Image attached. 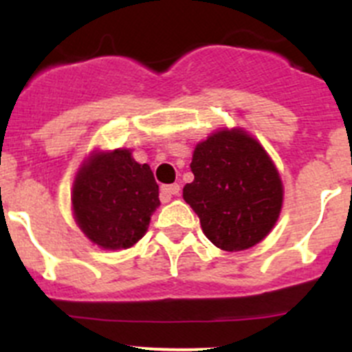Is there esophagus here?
I'll use <instances>...</instances> for the list:
<instances>
[{"mask_svg": "<svg viewBox=\"0 0 352 352\" xmlns=\"http://www.w3.org/2000/svg\"><path fill=\"white\" fill-rule=\"evenodd\" d=\"M160 197H162L163 202H168L172 196H177V194L180 192V186L179 184H170V186H162V189H160Z\"/></svg>", "mask_w": 352, "mask_h": 352, "instance_id": "obj_1", "label": "esophagus"}]
</instances>
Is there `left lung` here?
<instances>
[{
  "mask_svg": "<svg viewBox=\"0 0 352 352\" xmlns=\"http://www.w3.org/2000/svg\"><path fill=\"white\" fill-rule=\"evenodd\" d=\"M184 201L218 248L240 252L271 233L281 214L283 180L261 143L240 127H223L196 144Z\"/></svg>",
  "mask_w": 352,
  "mask_h": 352,
  "instance_id": "left-lung-1",
  "label": "left lung"
}]
</instances>
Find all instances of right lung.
Returning a JSON list of instances; mask_svg holds the SVG:
<instances>
[{"label": "right lung", "mask_w": 352, "mask_h": 352, "mask_svg": "<svg viewBox=\"0 0 352 352\" xmlns=\"http://www.w3.org/2000/svg\"><path fill=\"white\" fill-rule=\"evenodd\" d=\"M158 206V184L150 165L138 163L127 148L94 150L74 177V221L104 250H126L140 242Z\"/></svg>", "instance_id": "add662e5"}]
</instances>
